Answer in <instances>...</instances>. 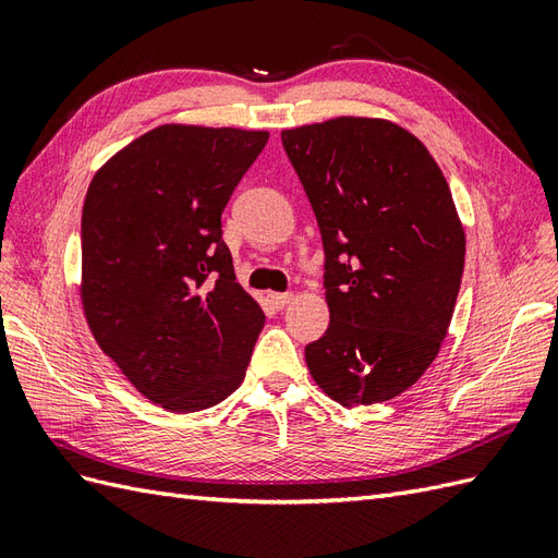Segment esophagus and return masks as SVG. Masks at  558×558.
Wrapping results in <instances>:
<instances>
[{"mask_svg": "<svg viewBox=\"0 0 558 558\" xmlns=\"http://www.w3.org/2000/svg\"><path fill=\"white\" fill-rule=\"evenodd\" d=\"M290 302H292V292H268V304L276 311L284 308Z\"/></svg>", "mask_w": 558, "mask_h": 558, "instance_id": "obj_1", "label": "esophagus"}]
</instances>
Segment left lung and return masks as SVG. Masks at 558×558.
Here are the masks:
<instances>
[{"label":"left lung","mask_w":558,"mask_h":558,"mask_svg":"<svg viewBox=\"0 0 558 558\" xmlns=\"http://www.w3.org/2000/svg\"><path fill=\"white\" fill-rule=\"evenodd\" d=\"M325 250L330 325L306 347L341 405L389 401L434 363L464 270V231L424 143L387 120L337 118L282 132Z\"/></svg>","instance_id":"1"}]
</instances>
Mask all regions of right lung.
Returning a JSON list of instances; mask_svg holds the SVG:
<instances>
[{"mask_svg": "<svg viewBox=\"0 0 558 558\" xmlns=\"http://www.w3.org/2000/svg\"><path fill=\"white\" fill-rule=\"evenodd\" d=\"M268 132L162 124L98 169L82 209V304L98 347L169 412L245 379L264 311L240 288L221 214Z\"/></svg>", "mask_w": 558, "mask_h": 558, "instance_id": "1", "label": "right lung"}]
</instances>
